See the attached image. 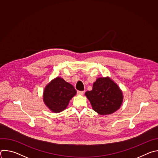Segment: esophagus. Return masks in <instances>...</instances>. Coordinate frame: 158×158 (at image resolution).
Returning a JSON list of instances; mask_svg holds the SVG:
<instances>
[{"label": "esophagus", "mask_w": 158, "mask_h": 158, "mask_svg": "<svg viewBox=\"0 0 158 158\" xmlns=\"http://www.w3.org/2000/svg\"><path fill=\"white\" fill-rule=\"evenodd\" d=\"M84 93V91H77V94L79 95H83Z\"/></svg>", "instance_id": "esophagus-1"}]
</instances>
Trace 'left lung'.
<instances>
[{"instance_id":"obj_1","label":"left lung","mask_w":158,"mask_h":158,"mask_svg":"<svg viewBox=\"0 0 158 158\" xmlns=\"http://www.w3.org/2000/svg\"><path fill=\"white\" fill-rule=\"evenodd\" d=\"M93 109L100 115H107L118 110L123 101V94L118 84L110 77H99L93 89L85 93Z\"/></svg>"}]
</instances>
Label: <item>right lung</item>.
Here are the masks:
<instances>
[{
  "label": "right lung",
  "mask_w": 158,
  "mask_h": 158,
  "mask_svg": "<svg viewBox=\"0 0 158 158\" xmlns=\"http://www.w3.org/2000/svg\"><path fill=\"white\" fill-rule=\"evenodd\" d=\"M76 93L72 84L67 82L62 77H57L45 87L43 101L52 112L58 113L67 108Z\"/></svg>",
  "instance_id": "1"
}]
</instances>
